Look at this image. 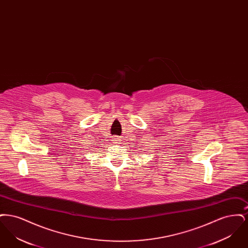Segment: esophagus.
Segmentation results:
<instances>
[{"label":"esophagus","instance_id":"esophagus-1","mask_svg":"<svg viewBox=\"0 0 248 248\" xmlns=\"http://www.w3.org/2000/svg\"><path fill=\"white\" fill-rule=\"evenodd\" d=\"M119 141H120V140H119L118 137H115V138L113 139V140H112V143H113V144H119Z\"/></svg>","mask_w":248,"mask_h":248}]
</instances>
